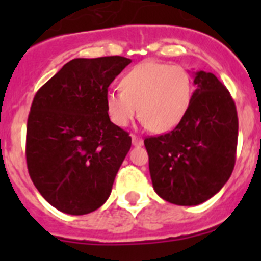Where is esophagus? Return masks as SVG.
<instances>
[{
	"label": "esophagus",
	"mask_w": 261,
	"mask_h": 261,
	"mask_svg": "<svg viewBox=\"0 0 261 261\" xmlns=\"http://www.w3.org/2000/svg\"><path fill=\"white\" fill-rule=\"evenodd\" d=\"M132 144L135 146H142L144 145V141H142V138L137 137V136H132Z\"/></svg>",
	"instance_id": "esophagus-1"
}]
</instances>
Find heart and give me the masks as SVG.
I'll return each instance as SVG.
<instances>
[{"label":"heart","instance_id":"b5f03b06","mask_svg":"<svg viewBox=\"0 0 261 261\" xmlns=\"http://www.w3.org/2000/svg\"><path fill=\"white\" fill-rule=\"evenodd\" d=\"M121 91H110L106 108L116 126L128 125L138 115L155 133L174 129L186 116L192 99V78L180 65L144 61L120 81Z\"/></svg>","mask_w":261,"mask_h":261}]
</instances>
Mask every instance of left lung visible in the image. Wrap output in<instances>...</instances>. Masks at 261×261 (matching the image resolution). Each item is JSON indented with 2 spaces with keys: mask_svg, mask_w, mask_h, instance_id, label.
<instances>
[{
  "mask_svg": "<svg viewBox=\"0 0 261 261\" xmlns=\"http://www.w3.org/2000/svg\"><path fill=\"white\" fill-rule=\"evenodd\" d=\"M196 90L186 116L166 135L145 138L153 188L175 205L206 201L229 180L235 165L238 115L218 78L193 71Z\"/></svg>",
  "mask_w": 261,
  "mask_h": 261,
  "instance_id": "8db88e82",
  "label": "left lung"
}]
</instances>
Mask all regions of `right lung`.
Returning a JSON list of instances; mask_svg holds the SVG:
<instances>
[{
  "label": "right lung",
  "mask_w": 261,
  "mask_h": 261,
  "mask_svg": "<svg viewBox=\"0 0 261 261\" xmlns=\"http://www.w3.org/2000/svg\"><path fill=\"white\" fill-rule=\"evenodd\" d=\"M130 62L121 56L71 60L34 98L27 168L40 195L62 213H91L110 197L132 138L110 120L106 96Z\"/></svg>",
  "instance_id": "1"
}]
</instances>
